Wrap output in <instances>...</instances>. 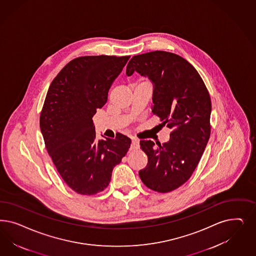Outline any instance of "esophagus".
<instances>
[{
    "mask_svg": "<svg viewBox=\"0 0 256 256\" xmlns=\"http://www.w3.org/2000/svg\"><path fill=\"white\" fill-rule=\"evenodd\" d=\"M140 148V140H136V138H132V144H131V150H138Z\"/></svg>",
    "mask_w": 256,
    "mask_h": 256,
    "instance_id": "34e87169",
    "label": "esophagus"
}]
</instances>
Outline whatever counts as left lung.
Listing matches in <instances>:
<instances>
[{
	"label": "left lung",
	"mask_w": 256,
	"mask_h": 256,
	"mask_svg": "<svg viewBox=\"0 0 256 256\" xmlns=\"http://www.w3.org/2000/svg\"><path fill=\"white\" fill-rule=\"evenodd\" d=\"M134 72L152 82V112L172 129L164 144L140 140L148 164L140 170V177L148 188L166 193L188 181L198 166L210 138L211 99L196 68L172 52L134 56L126 74Z\"/></svg>",
	"instance_id": "left-lung-1"
}]
</instances>
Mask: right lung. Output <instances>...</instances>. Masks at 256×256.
Instances as JSON below:
<instances>
[{
	"instance_id": "obj_1",
	"label": "right lung",
	"mask_w": 256,
	"mask_h": 256,
	"mask_svg": "<svg viewBox=\"0 0 256 256\" xmlns=\"http://www.w3.org/2000/svg\"><path fill=\"white\" fill-rule=\"evenodd\" d=\"M130 56H94L68 62L50 84L40 124L45 146L66 184L82 195L108 188L114 166L131 140H97L92 118L108 102V91Z\"/></svg>"
}]
</instances>
